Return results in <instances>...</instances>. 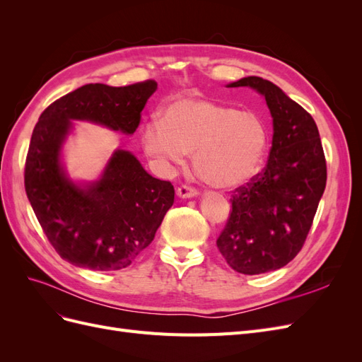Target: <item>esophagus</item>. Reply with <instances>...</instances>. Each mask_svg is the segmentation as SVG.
<instances>
[{
	"label": "esophagus",
	"mask_w": 362,
	"mask_h": 362,
	"mask_svg": "<svg viewBox=\"0 0 362 362\" xmlns=\"http://www.w3.org/2000/svg\"><path fill=\"white\" fill-rule=\"evenodd\" d=\"M177 193H178V196H180V198H194V196H196V194H198L199 192H198V190H196L194 187H192V185H187V184H182V185H180V187H178Z\"/></svg>",
	"instance_id": "esophagus-1"
}]
</instances>
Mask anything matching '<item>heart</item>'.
Returning a JSON list of instances; mask_svg holds the SVG:
<instances>
[{"mask_svg": "<svg viewBox=\"0 0 362 362\" xmlns=\"http://www.w3.org/2000/svg\"><path fill=\"white\" fill-rule=\"evenodd\" d=\"M270 140V128L261 116L198 98L173 101L161 120H149L141 129L149 157L173 166L193 152L194 169L216 189H237L255 178Z\"/></svg>", "mask_w": 362, "mask_h": 362, "instance_id": "1", "label": "heart"}]
</instances>
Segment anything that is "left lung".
<instances>
[{"mask_svg": "<svg viewBox=\"0 0 362 362\" xmlns=\"http://www.w3.org/2000/svg\"><path fill=\"white\" fill-rule=\"evenodd\" d=\"M266 98L273 140L266 168L233 192L231 211L217 238L229 267L243 275L281 269L299 254L326 187V158L313 116L278 86L246 76Z\"/></svg>", "mask_w": 362, "mask_h": 362, "instance_id": "left-lung-1", "label": "left lung"}]
</instances>
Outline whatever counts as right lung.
Here are the masks:
<instances>
[{"label": "right lung", "mask_w": 362, "mask_h": 362, "mask_svg": "<svg viewBox=\"0 0 362 362\" xmlns=\"http://www.w3.org/2000/svg\"><path fill=\"white\" fill-rule=\"evenodd\" d=\"M156 89L154 80L124 87L86 84L48 105L33 129L25 192L48 242L74 266L98 272L128 267L154 240L175 190L127 151L115 152L100 181L78 187L60 166L71 119L133 134Z\"/></svg>", "instance_id": "obj_1"}]
</instances>
